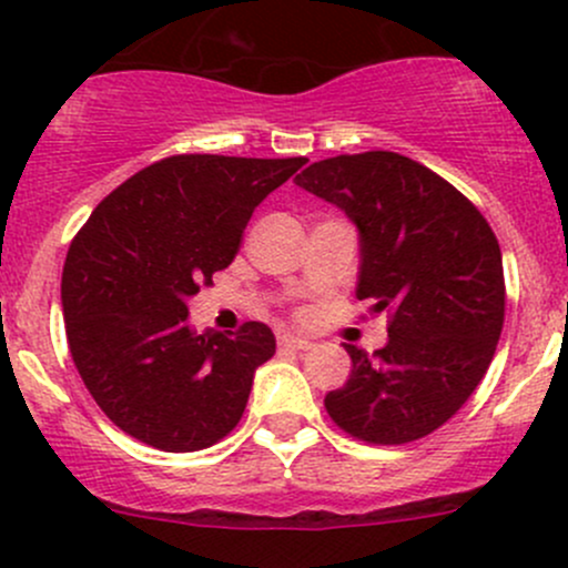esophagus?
<instances>
[{"label": "esophagus", "mask_w": 568, "mask_h": 568, "mask_svg": "<svg viewBox=\"0 0 568 568\" xmlns=\"http://www.w3.org/2000/svg\"><path fill=\"white\" fill-rule=\"evenodd\" d=\"M277 345L280 348H288V351H307L313 343H310L307 337H300V334H280Z\"/></svg>", "instance_id": "34e87169"}]
</instances>
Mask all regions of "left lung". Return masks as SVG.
Masks as SVG:
<instances>
[{
    "mask_svg": "<svg viewBox=\"0 0 568 568\" xmlns=\"http://www.w3.org/2000/svg\"><path fill=\"white\" fill-rule=\"evenodd\" d=\"M296 184L348 214L359 231L356 300L389 313L384 348L345 345L354 367L326 410L367 444L425 438L493 362L506 310L498 239L459 190L397 152L318 160Z\"/></svg>",
    "mask_w": 568,
    "mask_h": 568,
    "instance_id": "left-lung-1",
    "label": "left lung"
}]
</instances>
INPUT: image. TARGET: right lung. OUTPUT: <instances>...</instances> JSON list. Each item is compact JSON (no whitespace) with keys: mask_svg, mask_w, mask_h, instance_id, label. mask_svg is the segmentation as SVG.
Here are the masks:
<instances>
[{"mask_svg":"<svg viewBox=\"0 0 568 568\" xmlns=\"http://www.w3.org/2000/svg\"><path fill=\"white\" fill-rule=\"evenodd\" d=\"M307 158L176 154L100 201L68 250L70 354L103 414L141 444L199 452L239 425L274 356L261 321L190 329L187 300L239 253L255 206Z\"/></svg>","mask_w":568,"mask_h":568,"instance_id":"obj_1","label":"right lung"}]
</instances>
